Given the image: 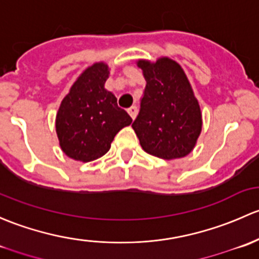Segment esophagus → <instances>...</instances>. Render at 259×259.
<instances>
[{
	"mask_svg": "<svg viewBox=\"0 0 259 259\" xmlns=\"http://www.w3.org/2000/svg\"><path fill=\"white\" fill-rule=\"evenodd\" d=\"M137 112H138V108L136 107V106H132V107L128 108V113H130V116L132 117V119L136 118V116H137Z\"/></svg>",
	"mask_w": 259,
	"mask_h": 259,
	"instance_id": "obj_1",
	"label": "esophagus"
}]
</instances>
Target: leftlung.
Instances as JSON below:
<instances>
[{"instance_id":"8db88e82","label":"left lung","mask_w":259,"mask_h":259,"mask_svg":"<svg viewBox=\"0 0 259 259\" xmlns=\"http://www.w3.org/2000/svg\"><path fill=\"white\" fill-rule=\"evenodd\" d=\"M137 65L147 82L132 123L141 146L163 159L187 156L201 133L202 114L185 72L167 57Z\"/></svg>"}]
</instances>
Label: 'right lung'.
Segmentation results:
<instances>
[{"instance_id": "add662e5", "label": "right lung", "mask_w": 259, "mask_h": 259, "mask_svg": "<svg viewBox=\"0 0 259 259\" xmlns=\"http://www.w3.org/2000/svg\"><path fill=\"white\" fill-rule=\"evenodd\" d=\"M108 66L95 63L77 78L56 117L62 151L76 161L90 162L107 153L114 136L132 118L105 90Z\"/></svg>"}]
</instances>
